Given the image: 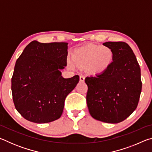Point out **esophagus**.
<instances>
[{
    "label": "esophagus",
    "mask_w": 152,
    "mask_h": 152,
    "mask_svg": "<svg viewBox=\"0 0 152 152\" xmlns=\"http://www.w3.org/2000/svg\"><path fill=\"white\" fill-rule=\"evenodd\" d=\"M84 79H85V77H84V76H83V75L80 76V81L84 82Z\"/></svg>",
    "instance_id": "1"
}]
</instances>
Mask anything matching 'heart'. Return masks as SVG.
Returning <instances> with one entry per match:
<instances>
[{"label": "heart", "instance_id": "heart-1", "mask_svg": "<svg viewBox=\"0 0 152 152\" xmlns=\"http://www.w3.org/2000/svg\"><path fill=\"white\" fill-rule=\"evenodd\" d=\"M114 53L107 46L90 44L76 50L72 54V60L76 66H85L87 73L99 75L108 70L113 61ZM70 66L72 64L69 62Z\"/></svg>", "mask_w": 152, "mask_h": 152}]
</instances>
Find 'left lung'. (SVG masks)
<instances>
[{"label":"left lung","instance_id":"8db88e82","mask_svg":"<svg viewBox=\"0 0 152 152\" xmlns=\"http://www.w3.org/2000/svg\"><path fill=\"white\" fill-rule=\"evenodd\" d=\"M114 58L104 73L85 78L86 102L94 119L118 123L130 116L137 107L142 83L141 70L134 53L123 42L104 43Z\"/></svg>","mask_w":152,"mask_h":152}]
</instances>
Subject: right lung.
I'll return each mask as SVG.
<instances>
[{
	"label": "right lung",
	"mask_w": 152,
	"mask_h": 152,
	"mask_svg": "<svg viewBox=\"0 0 152 152\" xmlns=\"http://www.w3.org/2000/svg\"><path fill=\"white\" fill-rule=\"evenodd\" d=\"M68 43L33 41L17 59L11 79L15 107L23 117L36 123L58 119L64 101L79 82V76H61L67 65Z\"/></svg>",
	"instance_id": "obj_1"
}]
</instances>
